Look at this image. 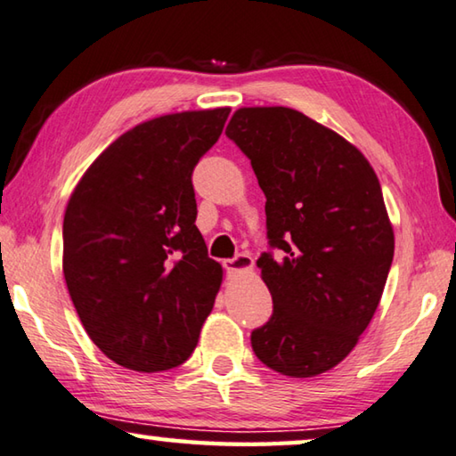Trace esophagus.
<instances>
[{"mask_svg": "<svg viewBox=\"0 0 456 456\" xmlns=\"http://www.w3.org/2000/svg\"><path fill=\"white\" fill-rule=\"evenodd\" d=\"M224 266L234 274H248L252 273V268H255V258L250 255H238L230 260H224Z\"/></svg>", "mask_w": 456, "mask_h": 456, "instance_id": "1", "label": "esophagus"}]
</instances>
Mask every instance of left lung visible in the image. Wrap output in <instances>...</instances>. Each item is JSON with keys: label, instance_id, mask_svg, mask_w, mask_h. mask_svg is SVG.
<instances>
[{"label": "left lung", "instance_id": "8db88e82", "mask_svg": "<svg viewBox=\"0 0 456 456\" xmlns=\"http://www.w3.org/2000/svg\"><path fill=\"white\" fill-rule=\"evenodd\" d=\"M226 135L266 196V236L281 258L256 260L273 317L252 331L268 368L313 378L346 360L379 305L394 230L378 175L338 133L289 107L238 109Z\"/></svg>", "mask_w": 456, "mask_h": 456}]
</instances>
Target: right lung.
Returning a JSON list of instances; mask_svg holds the SVG:
<instances>
[{
    "instance_id": "1",
    "label": "right lung",
    "mask_w": 456,
    "mask_h": 456,
    "mask_svg": "<svg viewBox=\"0 0 456 456\" xmlns=\"http://www.w3.org/2000/svg\"><path fill=\"white\" fill-rule=\"evenodd\" d=\"M228 107L183 110L123 133L74 188L62 271L88 338L126 370L182 365L222 285L196 226L191 171Z\"/></svg>"
}]
</instances>
